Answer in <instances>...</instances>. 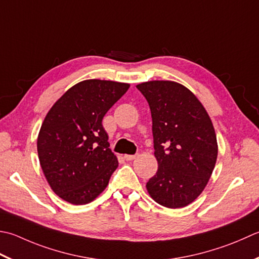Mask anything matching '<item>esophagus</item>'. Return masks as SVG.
Instances as JSON below:
<instances>
[{"label":"esophagus","mask_w":259,"mask_h":259,"mask_svg":"<svg viewBox=\"0 0 259 259\" xmlns=\"http://www.w3.org/2000/svg\"><path fill=\"white\" fill-rule=\"evenodd\" d=\"M137 157V155H124V159L125 160H133Z\"/></svg>","instance_id":"1"}]
</instances>
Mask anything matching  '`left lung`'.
Wrapping results in <instances>:
<instances>
[{
    "label": "left lung",
    "instance_id": "1",
    "mask_svg": "<svg viewBox=\"0 0 259 259\" xmlns=\"http://www.w3.org/2000/svg\"><path fill=\"white\" fill-rule=\"evenodd\" d=\"M153 119L156 175L147 190L157 203L177 209L193 202L213 171L218 144L213 124L196 96L171 80L137 85Z\"/></svg>",
    "mask_w": 259,
    "mask_h": 259
}]
</instances>
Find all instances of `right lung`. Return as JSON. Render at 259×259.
Instances as JSON below:
<instances>
[{"label":"right lung","instance_id":"obj_1","mask_svg":"<svg viewBox=\"0 0 259 259\" xmlns=\"http://www.w3.org/2000/svg\"><path fill=\"white\" fill-rule=\"evenodd\" d=\"M86 79L70 88L46 115L37 140L39 161L53 191L72 204L102 193L119 163L102 125L105 113L129 89Z\"/></svg>","mask_w":259,"mask_h":259}]
</instances>
